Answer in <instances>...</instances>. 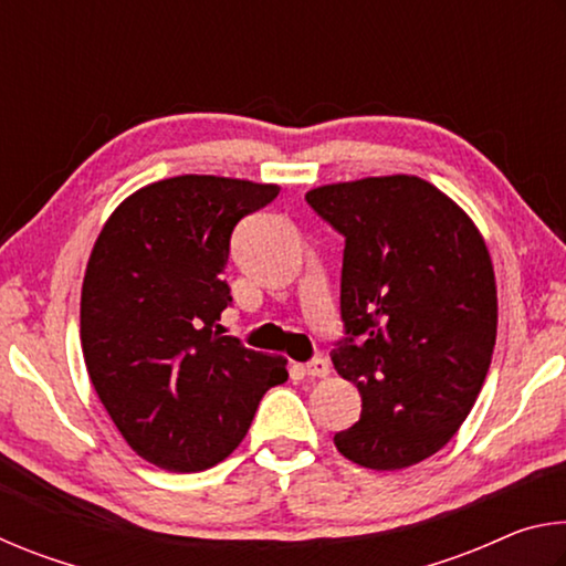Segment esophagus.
<instances>
[{
	"instance_id": "34e87169",
	"label": "esophagus",
	"mask_w": 566,
	"mask_h": 566,
	"mask_svg": "<svg viewBox=\"0 0 566 566\" xmlns=\"http://www.w3.org/2000/svg\"><path fill=\"white\" fill-rule=\"evenodd\" d=\"M294 369L302 371V375H306V377H327L329 375V361L322 359V357H314V359L304 361V364H296Z\"/></svg>"
}]
</instances>
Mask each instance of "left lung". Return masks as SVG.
I'll list each match as a JSON object with an SVG mask.
<instances>
[{
  "label": "left lung",
  "mask_w": 566,
  "mask_h": 566,
  "mask_svg": "<svg viewBox=\"0 0 566 566\" xmlns=\"http://www.w3.org/2000/svg\"><path fill=\"white\" fill-rule=\"evenodd\" d=\"M304 199L344 237L332 361L359 389L361 415L334 444L377 472L417 464L454 437L490 371L496 284L484 239L419 177L344 181Z\"/></svg>",
  "instance_id": "8db88e82"
}]
</instances>
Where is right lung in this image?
Returning <instances> with one entry per match:
<instances>
[{"mask_svg":"<svg viewBox=\"0 0 566 566\" xmlns=\"http://www.w3.org/2000/svg\"><path fill=\"white\" fill-rule=\"evenodd\" d=\"M274 185L185 175L139 189L92 249L82 284V352L127 444L169 472H202L242 442L286 359L224 334V280L239 219Z\"/></svg>","mask_w":566,"mask_h":566,"instance_id":"1","label":"right lung"}]
</instances>
